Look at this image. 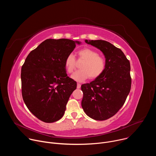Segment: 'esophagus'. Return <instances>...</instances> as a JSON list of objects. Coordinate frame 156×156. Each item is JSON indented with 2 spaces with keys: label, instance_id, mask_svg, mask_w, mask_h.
I'll return each mask as SVG.
<instances>
[{
  "label": "esophagus",
  "instance_id": "esophagus-1",
  "mask_svg": "<svg viewBox=\"0 0 156 156\" xmlns=\"http://www.w3.org/2000/svg\"><path fill=\"white\" fill-rule=\"evenodd\" d=\"M81 87V84L80 83H77V88L79 89Z\"/></svg>",
  "mask_w": 156,
  "mask_h": 156
}]
</instances>
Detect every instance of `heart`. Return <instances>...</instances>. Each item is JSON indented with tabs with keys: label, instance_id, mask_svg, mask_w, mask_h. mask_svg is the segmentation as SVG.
Segmentation results:
<instances>
[{
	"label": "heart",
	"instance_id": "heart-1",
	"mask_svg": "<svg viewBox=\"0 0 156 156\" xmlns=\"http://www.w3.org/2000/svg\"><path fill=\"white\" fill-rule=\"evenodd\" d=\"M80 62L83 61L80 65V70L76 72L72 78L78 81H83L87 79L94 80L101 76L105 71L107 62L105 58L99 55V53L90 48H84L78 52ZM65 68L68 73H73L76 67L75 56L70 54L66 57Z\"/></svg>",
	"mask_w": 156,
	"mask_h": 156
}]
</instances>
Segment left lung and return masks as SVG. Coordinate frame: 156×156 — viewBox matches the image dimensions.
<instances>
[{
	"label": "left lung",
	"mask_w": 156,
	"mask_h": 156,
	"mask_svg": "<svg viewBox=\"0 0 156 156\" xmlns=\"http://www.w3.org/2000/svg\"><path fill=\"white\" fill-rule=\"evenodd\" d=\"M104 54V73L90 83L81 85V106L87 116L105 120L115 115L123 105L131 90L130 63L121 49L104 40H85Z\"/></svg>",
	"instance_id": "8db88e82"
}]
</instances>
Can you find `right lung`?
Instances as JSON below:
<instances>
[{
    "label": "right lung",
    "mask_w": 156,
    "mask_h": 156,
    "mask_svg": "<svg viewBox=\"0 0 156 156\" xmlns=\"http://www.w3.org/2000/svg\"><path fill=\"white\" fill-rule=\"evenodd\" d=\"M69 39H48L27 56L22 65L21 94L30 112L38 119L52 123L63 115L76 82L67 76L65 60L76 47Z\"/></svg>",
    "instance_id": "right-lung-1"
}]
</instances>
